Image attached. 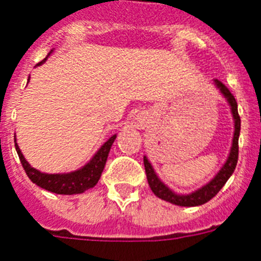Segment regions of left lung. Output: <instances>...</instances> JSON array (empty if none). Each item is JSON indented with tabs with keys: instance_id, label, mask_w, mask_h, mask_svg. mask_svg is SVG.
<instances>
[{
	"instance_id": "obj_1",
	"label": "left lung",
	"mask_w": 261,
	"mask_h": 261,
	"mask_svg": "<svg viewBox=\"0 0 261 261\" xmlns=\"http://www.w3.org/2000/svg\"><path fill=\"white\" fill-rule=\"evenodd\" d=\"M215 85L220 93L225 97V100L228 101V104L231 107L232 116H233V122H234V133H233V140H232V146L231 152H229V156H228L225 164L223 165L220 171L217 172V174L211 180L208 184H205L204 187L199 188L197 191L192 193H188V195H177L174 193L173 191L168 188L164 182L161 181L160 178L157 177L156 172H154L153 167L150 164L148 159L144 156V167H145V173L146 178H148V184H149L152 192L160 197L161 200H165L168 203H172L174 205L180 206H196L201 205V204H205L206 201H210L212 197L219 193L221 188L224 187V184L227 182V180L232 176L236 164H238L239 159V136H240V116H239L238 112V102L234 100L233 94L229 92L225 85H224L221 81L219 80H215Z\"/></svg>"
}]
</instances>
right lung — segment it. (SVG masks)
Masks as SVG:
<instances>
[{
	"instance_id": "add662e5",
	"label": "right lung",
	"mask_w": 261,
	"mask_h": 261,
	"mask_svg": "<svg viewBox=\"0 0 261 261\" xmlns=\"http://www.w3.org/2000/svg\"><path fill=\"white\" fill-rule=\"evenodd\" d=\"M53 50H50V53ZM49 53L46 57L41 62H38L37 65L44 64L48 57L50 56ZM116 135H113L111 139L108 140L104 145L101 146L100 149L97 150L88 164L84 165L83 168H80L77 171L70 172V173H42V172L34 169L33 167H30V164L25 160L23 154L21 153V149L18 148L16 143V150L18 153L19 161L22 164L23 169L27 172L28 177L32 180L36 185L41 187V188L46 189L49 192L57 193V195H77V193H83L88 189L93 188L94 185L98 182L101 177V173L104 171L105 163H107L108 154L111 150L112 144L115 143Z\"/></svg>"
}]
</instances>
